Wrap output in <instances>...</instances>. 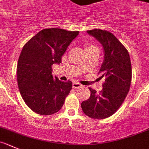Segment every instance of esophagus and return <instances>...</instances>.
<instances>
[{
    "label": "esophagus",
    "mask_w": 149,
    "mask_h": 149,
    "mask_svg": "<svg viewBox=\"0 0 149 149\" xmlns=\"http://www.w3.org/2000/svg\"><path fill=\"white\" fill-rule=\"evenodd\" d=\"M81 87H82V85H81V84H79V82L74 81V82L73 83V88H81Z\"/></svg>",
    "instance_id": "obj_1"
}]
</instances>
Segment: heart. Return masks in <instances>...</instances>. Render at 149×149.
Listing matches in <instances>:
<instances>
[{
    "label": "heart",
    "mask_w": 149,
    "mask_h": 149,
    "mask_svg": "<svg viewBox=\"0 0 149 149\" xmlns=\"http://www.w3.org/2000/svg\"><path fill=\"white\" fill-rule=\"evenodd\" d=\"M88 48H96V47L93 46H89V47H88Z\"/></svg>",
    "instance_id": "heart-1"
}]
</instances>
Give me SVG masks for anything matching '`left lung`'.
<instances>
[{"label":"left lung","mask_w":149,"mask_h":149,"mask_svg":"<svg viewBox=\"0 0 149 149\" xmlns=\"http://www.w3.org/2000/svg\"><path fill=\"white\" fill-rule=\"evenodd\" d=\"M87 33L102 45L104 60L100 68V77L105 79L99 94L89 88L91 96L81 104L83 112L93 119L109 117L119 109L129 91L131 65L128 52L110 32L94 29Z\"/></svg>","instance_id":"obj_1"}]
</instances>
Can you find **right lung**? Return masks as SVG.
I'll return each instance as SVG.
<instances>
[{
    "mask_svg": "<svg viewBox=\"0 0 149 149\" xmlns=\"http://www.w3.org/2000/svg\"><path fill=\"white\" fill-rule=\"evenodd\" d=\"M79 33L58 28L42 29L23 47L17 65L18 85L24 101L36 113L51 115L63 106L73 84L53 77L52 65L61 62Z\"/></svg>",
    "mask_w": 149,
    "mask_h": 149,
    "instance_id": "obj_1",
    "label": "right lung"
}]
</instances>
